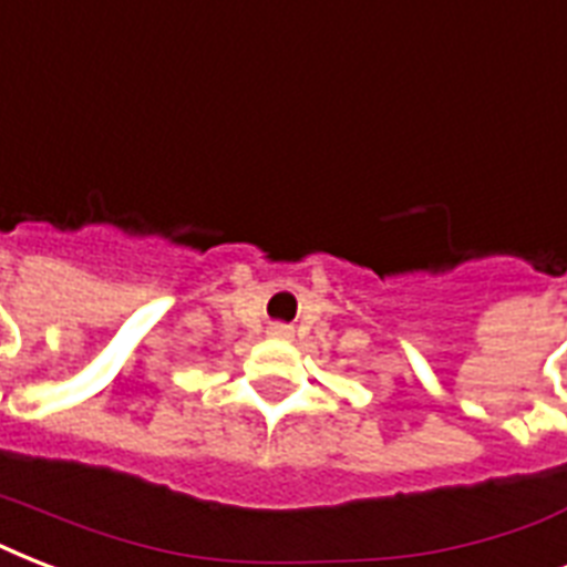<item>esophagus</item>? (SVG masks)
<instances>
[{"label":"esophagus","mask_w":567,"mask_h":567,"mask_svg":"<svg viewBox=\"0 0 567 567\" xmlns=\"http://www.w3.org/2000/svg\"><path fill=\"white\" fill-rule=\"evenodd\" d=\"M267 336L276 338V341H288L293 332H291V327H285V323H274V327L267 329Z\"/></svg>","instance_id":"obj_1"}]
</instances>
